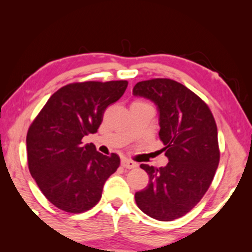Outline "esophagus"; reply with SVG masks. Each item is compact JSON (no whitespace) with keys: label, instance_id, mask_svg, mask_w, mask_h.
Segmentation results:
<instances>
[{"label":"esophagus","instance_id":"obj_1","mask_svg":"<svg viewBox=\"0 0 252 252\" xmlns=\"http://www.w3.org/2000/svg\"><path fill=\"white\" fill-rule=\"evenodd\" d=\"M122 166L125 168H135V167H137V164L135 163V161L128 159V158H123Z\"/></svg>","mask_w":252,"mask_h":252}]
</instances>
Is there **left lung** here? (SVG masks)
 I'll use <instances>...</instances> for the list:
<instances>
[{
    "label": "left lung",
    "instance_id": "obj_1",
    "mask_svg": "<svg viewBox=\"0 0 252 252\" xmlns=\"http://www.w3.org/2000/svg\"><path fill=\"white\" fill-rule=\"evenodd\" d=\"M159 112V139L168 158L164 167L141 164L149 184L135 192L141 211L160 221L188 213L208 190L220 159L218 130L211 110L195 93L171 79H151L134 86Z\"/></svg>",
    "mask_w": 252,
    "mask_h": 252
}]
</instances>
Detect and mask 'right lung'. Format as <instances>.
<instances>
[{"label": "right lung", "mask_w": 252, "mask_h": 252, "mask_svg": "<svg viewBox=\"0 0 252 252\" xmlns=\"http://www.w3.org/2000/svg\"><path fill=\"white\" fill-rule=\"evenodd\" d=\"M128 82L85 81L54 93L26 136L29 168L40 190L56 208L81 213L97 204L103 186L119 167L118 155L105 156L82 137L97 132L103 113Z\"/></svg>", "instance_id": "obj_1"}]
</instances>
